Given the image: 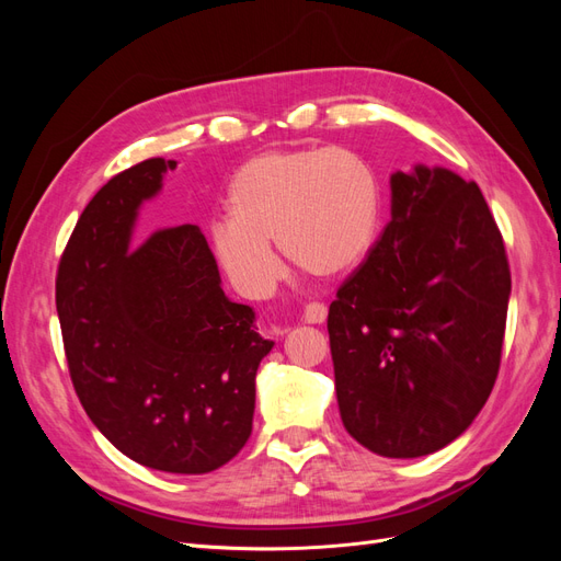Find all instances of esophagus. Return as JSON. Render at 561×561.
I'll use <instances>...</instances> for the list:
<instances>
[{
    "label": "esophagus",
    "mask_w": 561,
    "mask_h": 561,
    "mask_svg": "<svg viewBox=\"0 0 561 561\" xmlns=\"http://www.w3.org/2000/svg\"><path fill=\"white\" fill-rule=\"evenodd\" d=\"M301 318L311 322V325H320V322H325V318H328V307H325V304L313 301V304H309L307 309H304Z\"/></svg>",
    "instance_id": "1"
}]
</instances>
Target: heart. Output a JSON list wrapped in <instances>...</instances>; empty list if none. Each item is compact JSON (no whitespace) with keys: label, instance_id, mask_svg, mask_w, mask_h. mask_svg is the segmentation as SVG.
<instances>
[{"label":"heart","instance_id":"1","mask_svg":"<svg viewBox=\"0 0 561 561\" xmlns=\"http://www.w3.org/2000/svg\"><path fill=\"white\" fill-rule=\"evenodd\" d=\"M379 215V180L355 151H271L233 175L229 225L213 231V248L229 278L260 295L274 285L278 271L268 243L276 241L304 274L336 278L365 260Z\"/></svg>","mask_w":561,"mask_h":561}]
</instances>
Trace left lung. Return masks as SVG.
I'll list each match as a JSON object with an SVG mask.
<instances>
[{
  "label": "left lung",
  "mask_w": 561,
  "mask_h": 561,
  "mask_svg": "<svg viewBox=\"0 0 561 561\" xmlns=\"http://www.w3.org/2000/svg\"><path fill=\"white\" fill-rule=\"evenodd\" d=\"M507 299L505 245L480 186L423 163L390 175V222L328 313L351 437L388 458L454 443L494 388Z\"/></svg>",
  "instance_id": "obj_1"
}]
</instances>
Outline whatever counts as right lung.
<instances>
[{
  "instance_id": "right-lung-1",
  "label": "right lung",
  "mask_w": 561,
  "mask_h": 561,
  "mask_svg": "<svg viewBox=\"0 0 561 561\" xmlns=\"http://www.w3.org/2000/svg\"><path fill=\"white\" fill-rule=\"evenodd\" d=\"M175 168L147 159L93 196L62 252L56 309L95 428L135 463L203 474L248 443L254 377L274 342L225 295L196 225L133 239L142 203Z\"/></svg>"
}]
</instances>
